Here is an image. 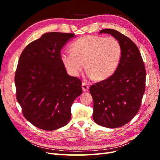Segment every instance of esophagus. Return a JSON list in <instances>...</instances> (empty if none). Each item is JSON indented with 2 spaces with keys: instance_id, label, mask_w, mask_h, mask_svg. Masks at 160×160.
<instances>
[{
  "instance_id": "obj_1",
  "label": "esophagus",
  "mask_w": 160,
  "mask_h": 160,
  "mask_svg": "<svg viewBox=\"0 0 160 160\" xmlns=\"http://www.w3.org/2000/svg\"><path fill=\"white\" fill-rule=\"evenodd\" d=\"M89 85L88 84L84 83V82H83V83H82V89H83V91L84 92L88 91L89 90Z\"/></svg>"
}]
</instances>
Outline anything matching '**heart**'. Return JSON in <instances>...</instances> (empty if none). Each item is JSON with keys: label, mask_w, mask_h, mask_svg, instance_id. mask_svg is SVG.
Returning a JSON list of instances; mask_svg holds the SVG:
<instances>
[{"label": "heart", "mask_w": 160, "mask_h": 160, "mask_svg": "<svg viewBox=\"0 0 160 160\" xmlns=\"http://www.w3.org/2000/svg\"><path fill=\"white\" fill-rule=\"evenodd\" d=\"M71 52H63L61 59L69 73L78 76L85 64L90 78L108 79L117 70L122 59V48L114 37L88 35L72 43Z\"/></svg>", "instance_id": "1"}]
</instances>
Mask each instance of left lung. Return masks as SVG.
<instances>
[{
    "label": "left lung",
    "instance_id": "8db88e82",
    "mask_svg": "<svg viewBox=\"0 0 160 160\" xmlns=\"http://www.w3.org/2000/svg\"><path fill=\"white\" fill-rule=\"evenodd\" d=\"M121 43L122 55L117 70L108 79L92 85L93 118L101 126L117 128L127 124L138 113L146 88V69L136 45L114 29H103Z\"/></svg>",
    "mask_w": 160,
    "mask_h": 160
}]
</instances>
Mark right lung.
<instances>
[{
  "instance_id": "obj_1",
  "label": "right lung",
  "mask_w": 160,
  "mask_h": 160,
  "mask_svg": "<svg viewBox=\"0 0 160 160\" xmlns=\"http://www.w3.org/2000/svg\"><path fill=\"white\" fill-rule=\"evenodd\" d=\"M74 33L47 32L29 43L14 76L16 97L24 117L35 127L55 130L68 124L71 107L82 93V82L67 75L61 50Z\"/></svg>"
}]
</instances>
